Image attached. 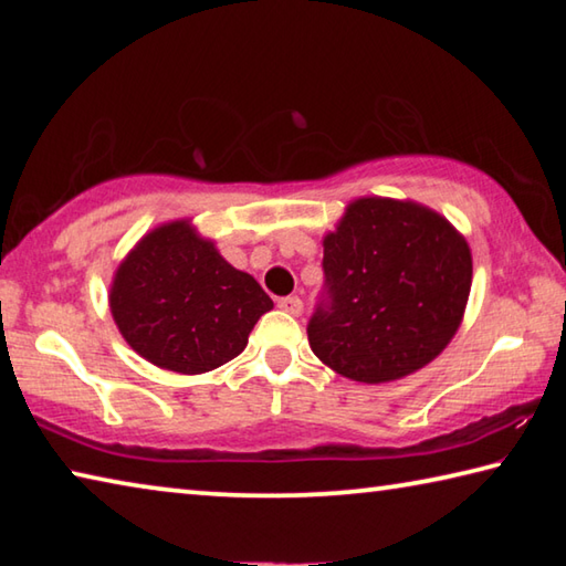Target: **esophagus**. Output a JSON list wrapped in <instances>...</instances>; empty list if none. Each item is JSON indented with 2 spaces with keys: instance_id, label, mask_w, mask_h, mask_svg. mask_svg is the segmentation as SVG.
Segmentation results:
<instances>
[{
  "instance_id": "34e87169",
  "label": "esophagus",
  "mask_w": 566,
  "mask_h": 566,
  "mask_svg": "<svg viewBox=\"0 0 566 566\" xmlns=\"http://www.w3.org/2000/svg\"><path fill=\"white\" fill-rule=\"evenodd\" d=\"M276 306H280V310H284V312L294 314V317H300L304 302L300 300V296H282V300H276Z\"/></svg>"
}]
</instances>
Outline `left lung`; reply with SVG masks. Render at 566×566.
Listing matches in <instances>:
<instances>
[{
  "instance_id": "8db88e82",
  "label": "left lung",
  "mask_w": 566,
  "mask_h": 566,
  "mask_svg": "<svg viewBox=\"0 0 566 566\" xmlns=\"http://www.w3.org/2000/svg\"><path fill=\"white\" fill-rule=\"evenodd\" d=\"M324 284L306 337L354 381H391L424 367L462 322L472 254L444 217L395 199H357L324 237Z\"/></svg>"
}]
</instances>
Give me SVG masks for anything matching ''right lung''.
Returning <instances> with one entry per match:
<instances>
[{"instance_id": "add662e5", "label": "right lung", "mask_w": 566, "mask_h": 566, "mask_svg": "<svg viewBox=\"0 0 566 566\" xmlns=\"http://www.w3.org/2000/svg\"><path fill=\"white\" fill-rule=\"evenodd\" d=\"M109 306L134 352L161 369L202 375L247 347L272 300L187 222H171L119 264Z\"/></svg>"}]
</instances>
